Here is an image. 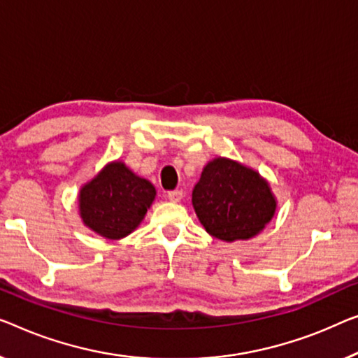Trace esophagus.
Masks as SVG:
<instances>
[{"instance_id": "1", "label": "esophagus", "mask_w": 358, "mask_h": 358, "mask_svg": "<svg viewBox=\"0 0 358 358\" xmlns=\"http://www.w3.org/2000/svg\"><path fill=\"white\" fill-rule=\"evenodd\" d=\"M167 197L172 202H180L183 199V189H173V191H169Z\"/></svg>"}]
</instances>
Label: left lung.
<instances>
[{"label": "left lung", "mask_w": 358, "mask_h": 358, "mask_svg": "<svg viewBox=\"0 0 358 358\" xmlns=\"http://www.w3.org/2000/svg\"><path fill=\"white\" fill-rule=\"evenodd\" d=\"M193 207L207 233L231 243L262 231L275 215L276 201L257 172L218 157L202 170Z\"/></svg>", "instance_id": "obj_1"}]
</instances>
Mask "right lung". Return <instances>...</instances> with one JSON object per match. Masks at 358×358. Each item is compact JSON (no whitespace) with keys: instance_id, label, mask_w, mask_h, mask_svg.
Returning <instances> with one entry per match:
<instances>
[{"instance_id":"add662e5","label":"right lung","mask_w":358,"mask_h":358,"mask_svg":"<svg viewBox=\"0 0 358 358\" xmlns=\"http://www.w3.org/2000/svg\"><path fill=\"white\" fill-rule=\"evenodd\" d=\"M156 189L122 162H112L80 189V215L101 236L120 239L140 225Z\"/></svg>"}]
</instances>
